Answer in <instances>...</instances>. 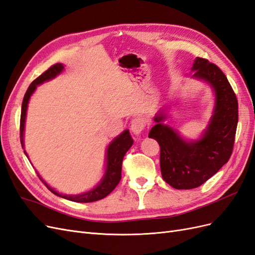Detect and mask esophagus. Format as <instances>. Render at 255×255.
Returning a JSON list of instances; mask_svg holds the SVG:
<instances>
[{
    "label": "esophagus",
    "mask_w": 255,
    "mask_h": 255,
    "mask_svg": "<svg viewBox=\"0 0 255 255\" xmlns=\"http://www.w3.org/2000/svg\"><path fill=\"white\" fill-rule=\"evenodd\" d=\"M144 127H145V121L143 118H140V117L134 118L132 122H130V129H132V132L135 135H139L143 130Z\"/></svg>",
    "instance_id": "esophagus-1"
}]
</instances>
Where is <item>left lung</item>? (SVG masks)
I'll list each match as a JSON object with an SVG mask.
<instances>
[{
    "label": "left lung",
    "mask_w": 255,
    "mask_h": 255,
    "mask_svg": "<svg viewBox=\"0 0 255 255\" xmlns=\"http://www.w3.org/2000/svg\"><path fill=\"white\" fill-rule=\"evenodd\" d=\"M191 70L195 71L192 78L207 82L216 96L214 115L201 139L185 141L175 129L163 125L166 119L163 111L155 116L156 125L149 133L160 146L161 176L176 189L199 187L228 163L238 122L236 95L219 67L197 57Z\"/></svg>",
    "instance_id": "1"
}]
</instances>
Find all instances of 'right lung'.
<instances>
[{
	"instance_id": "1",
	"label": "right lung",
	"mask_w": 255,
	"mask_h": 255,
	"mask_svg": "<svg viewBox=\"0 0 255 255\" xmlns=\"http://www.w3.org/2000/svg\"><path fill=\"white\" fill-rule=\"evenodd\" d=\"M64 66L61 64H55L51 66L47 71H44L40 76H38L36 80L32 82L29 85L24 98H23L22 107H21V118H20V141L22 144V148H24V144H23V132H24V125H25V117H26V111H27V104L30 96L33 95L36 87L38 85L42 84L45 81H49L55 78L57 74H59L63 71ZM133 144V139L129 135V132L126 129L125 132L120 134L118 137H116L115 139L112 141V143L109 145V149L106 152V171L103 176L102 181L100 182L97 187L91 189L90 191L85 192L82 195H75V196H67V195H60L59 192L55 191L53 188H51L49 185L45 183L42 177L39 176L40 181L47 186V188L53 192L54 195L59 196L61 198H65L67 200H70L73 202H80V203H88V202H95L99 201L106 196H109L111 192L116 188V186L119 184L121 180V168H122V160L125 157L126 153L128 151V149ZM25 155L27 156L26 152L24 151ZM28 158V156H27Z\"/></svg>"
}]
</instances>
